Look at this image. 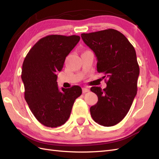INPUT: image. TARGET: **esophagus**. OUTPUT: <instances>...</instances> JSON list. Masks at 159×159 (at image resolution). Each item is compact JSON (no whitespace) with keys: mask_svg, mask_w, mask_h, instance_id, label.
I'll return each instance as SVG.
<instances>
[{"mask_svg":"<svg viewBox=\"0 0 159 159\" xmlns=\"http://www.w3.org/2000/svg\"><path fill=\"white\" fill-rule=\"evenodd\" d=\"M83 89V93H87V92H89V89L88 88V87H83V88L82 89Z\"/></svg>","mask_w":159,"mask_h":159,"instance_id":"34e87169","label":"esophagus"}]
</instances>
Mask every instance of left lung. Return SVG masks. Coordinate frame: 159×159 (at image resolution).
<instances>
[{
  "mask_svg": "<svg viewBox=\"0 0 159 159\" xmlns=\"http://www.w3.org/2000/svg\"><path fill=\"white\" fill-rule=\"evenodd\" d=\"M81 38L95 53L97 71L108 79L106 88L91 87L98 98L90 108L91 116L100 125L114 126L126 116L137 94L139 67L135 50L122 33L113 29L82 33Z\"/></svg>",
  "mask_w": 159,
  "mask_h": 159,
  "instance_id": "8db88e82",
  "label": "left lung"
}]
</instances>
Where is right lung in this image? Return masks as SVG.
<instances>
[{"mask_svg":"<svg viewBox=\"0 0 159 159\" xmlns=\"http://www.w3.org/2000/svg\"><path fill=\"white\" fill-rule=\"evenodd\" d=\"M79 40L75 35L46 36L37 42L24 60L21 78L25 98L36 119L47 127L65 124L74 101L82 93L77 85L59 91L56 74Z\"/></svg>","mask_w":159,"mask_h":159,"instance_id":"1","label":"right lung"}]
</instances>
